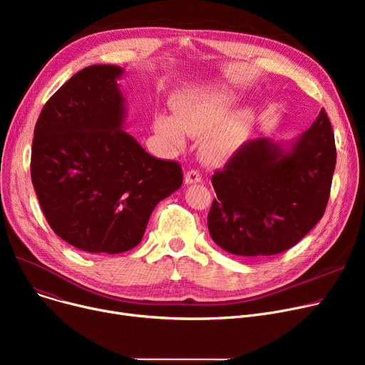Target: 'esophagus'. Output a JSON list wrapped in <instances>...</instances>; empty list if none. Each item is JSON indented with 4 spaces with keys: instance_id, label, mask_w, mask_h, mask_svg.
I'll return each instance as SVG.
<instances>
[{
    "instance_id": "1",
    "label": "esophagus",
    "mask_w": 365,
    "mask_h": 365,
    "mask_svg": "<svg viewBox=\"0 0 365 365\" xmlns=\"http://www.w3.org/2000/svg\"><path fill=\"white\" fill-rule=\"evenodd\" d=\"M201 175L197 170H189L185 175V183L186 185H192V183H200L201 182Z\"/></svg>"
}]
</instances>
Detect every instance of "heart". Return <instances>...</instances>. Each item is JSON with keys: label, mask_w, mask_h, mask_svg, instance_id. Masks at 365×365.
Returning a JSON list of instances; mask_svg holds the SVG:
<instances>
[{"label": "heart", "mask_w": 365, "mask_h": 365, "mask_svg": "<svg viewBox=\"0 0 365 365\" xmlns=\"http://www.w3.org/2000/svg\"><path fill=\"white\" fill-rule=\"evenodd\" d=\"M238 96L226 87H202L186 91L175 101L176 115L158 112L153 130L173 148H183L189 136H204V153L225 160L247 142L255 125L248 108H235Z\"/></svg>", "instance_id": "1"}]
</instances>
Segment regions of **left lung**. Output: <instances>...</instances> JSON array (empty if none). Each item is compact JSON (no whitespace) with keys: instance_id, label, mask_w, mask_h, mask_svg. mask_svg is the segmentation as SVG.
Segmentation results:
<instances>
[{"instance_id":"1","label":"left lung","mask_w":365,"mask_h":365,"mask_svg":"<svg viewBox=\"0 0 365 365\" xmlns=\"http://www.w3.org/2000/svg\"><path fill=\"white\" fill-rule=\"evenodd\" d=\"M334 167V134L324 109L296 139L244 143L212 178L217 198L207 217L210 235L237 256L289 250L322 217Z\"/></svg>"}]
</instances>
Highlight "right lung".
Returning a JSON list of instances; mask_svg holds the SVG:
<instances>
[{"instance_id": "right-lung-1", "label": "right lung", "mask_w": 365, "mask_h": 365, "mask_svg": "<svg viewBox=\"0 0 365 365\" xmlns=\"http://www.w3.org/2000/svg\"><path fill=\"white\" fill-rule=\"evenodd\" d=\"M124 69L76 72L44 105L32 140L31 179L43 213L68 244L118 255L136 247L160 201L182 186V168L124 131Z\"/></svg>"}]
</instances>
